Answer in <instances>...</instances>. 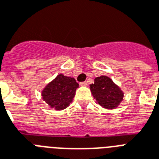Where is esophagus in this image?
<instances>
[{"mask_svg": "<svg viewBox=\"0 0 159 159\" xmlns=\"http://www.w3.org/2000/svg\"><path fill=\"white\" fill-rule=\"evenodd\" d=\"M80 84L82 86H87L88 85V83L86 82V81H84V82H81V83H80Z\"/></svg>", "mask_w": 159, "mask_h": 159, "instance_id": "34e87169", "label": "esophagus"}]
</instances>
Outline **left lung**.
<instances>
[{"label":"left lung","instance_id":"8db88e82","mask_svg":"<svg viewBox=\"0 0 159 159\" xmlns=\"http://www.w3.org/2000/svg\"><path fill=\"white\" fill-rule=\"evenodd\" d=\"M90 90L97 103L105 108H115L123 98V93L120 88L107 76L95 78L94 83L90 84Z\"/></svg>","mask_w":159,"mask_h":159}]
</instances>
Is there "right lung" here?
<instances>
[{"instance_id":"obj_1","label":"right lung","mask_w":159,"mask_h":159,"mask_svg":"<svg viewBox=\"0 0 159 159\" xmlns=\"http://www.w3.org/2000/svg\"><path fill=\"white\" fill-rule=\"evenodd\" d=\"M78 87L79 84L75 79L60 74L46 86L42 96L50 107L56 110H63L72 102Z\"/></svg>"}]
</instances>
